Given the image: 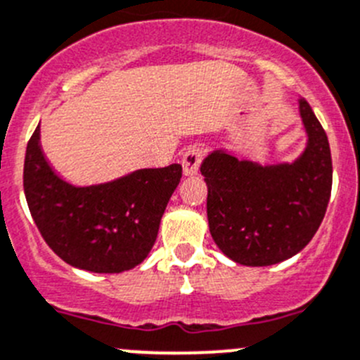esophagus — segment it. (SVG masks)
I'll use <instances>...</instances> for the list:
<instances>
[{
  "mask_svg": "<svg viewBox=\"0 0 360 360\" xmlns=\"http://www.w3.org/2000/svg\"><path fill=\"white\" fill-rule=\"evenodd\" d=\"M204 151L202 148H190L183 156V172L184 176H197L200 167Z\"/></svg>",
  "mask_w": 360,
  "mask_h": 360,
  "instance_id": "34e87169",
  "label": "esophagus"
}]
</instances>
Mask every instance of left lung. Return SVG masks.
I'll return each instance as SVG.
<instances>
[{
  "label": "left lung",
  "mask_w": 360,
  "mask_h": 360,
  "mask_svg": "<svg viewBox=\"0 0 360 360\" xmlns=\"http://www.w3.org/2000/svg\"><path fill=\"white\" fill-rule=\"evenodd\" d=\"M299 114L306 148L292 162L239 160L225 149L204 158L209 232L236 264L274 265L297 255L319 230L333 188L327 135L304 98Z\"/></svg>",
  "instance_id": "1"
}]
</instances>
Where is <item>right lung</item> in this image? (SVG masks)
<instances>
[{
  "instance_id": "right-lung-1",
  "label": "right lung",
  "mask_w": 360,
  "mask_h": 360,
  "mask_svg": "<svg viewBox=\"0 0 360 360\" xmlns=\"http://www.w3.org/2000/svg\"><path fill=\"white\" fill-rule=\"evenodd\" d=\"M183 169H139L107 183L63 179L40 144V124L24 160V193L41 237L59 258L89 273L116 274L144 262Z\"/></svg>"
}]
</instances>
